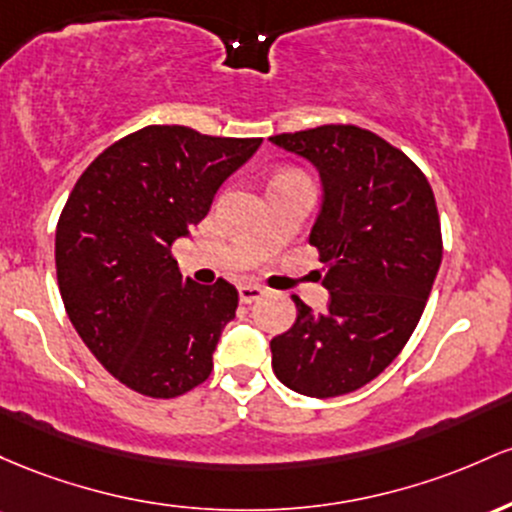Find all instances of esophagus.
Here are the masks:
<instances>
[{
    "mask_svg": "<svg viewBox=\"0 0 512 512\" xmlns=\"http://www.w3.org/2000/svg\"><path fill=\"white\" fill-rule=\"evenodd\" d=\"M263 295H266V290L258 285H241L239 287V302L241 304H251V302L261 300Z\"/></svg>",
    "mask_w": 512,
    "mask_h": 512,
    "instance_id": "obj_1",
    "label": "esophagus"
}]
</instances>
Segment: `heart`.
<instances>
[{
  "label": "heart",
  "instance_id": "b5f03b06",
  "mask_svg": "<svg viewBox=\"0 0 512 512\" xmlns=\"http://www.w3.org/2000/svg\"><path fill=\"white\" fill-rule=\"evenodd\" d=\"M283 176H290V174H283Z\"/></svg>",
  "mask_w": 512,
  "mask_h": 512
}]
</instances>
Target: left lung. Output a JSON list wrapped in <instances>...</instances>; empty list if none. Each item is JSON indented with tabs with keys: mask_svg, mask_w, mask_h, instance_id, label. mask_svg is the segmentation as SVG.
Listing matches in <instances>:
<instances>
[{
	"mask_svg": "<svg viewBox=\"0 0 512 512\" xmlns=\"http://www.w3.org/2000/svg\"><path fill=\"white\" fill-rule=\"evenodd\" d=\"M317 169L321 208L309 244L324 263V312L292 297L297 319L271 341L292 392L329 399L375 380L416 329L442 261L426 176L404 152L355 125L271 137Z\"/></svg>",
	"mask_w": 512,
	"mask_h": 512,
	"instance_id": "left-lung-1",
	"label": "left lung"
}]
</instances>
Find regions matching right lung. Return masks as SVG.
Wrapping results in <instances>:
<instances>
[{"label": "right lung", "mask_w": 512, "mask_h": 512, "mask_svg": "<svg viewBox=\"0 0 512 512\" xmlns=\"http://www.w3.org/2000/svg\"><path fill=\"white\" fill-rule=\"evenodd\" d=\"M261 142L149 125L79 176L57 222V285L86 348L125 387L171 399L208 380L239 292L183 278L171 244Z\"/></svg>", "instance_id": "add662e5"}]
</instances>
